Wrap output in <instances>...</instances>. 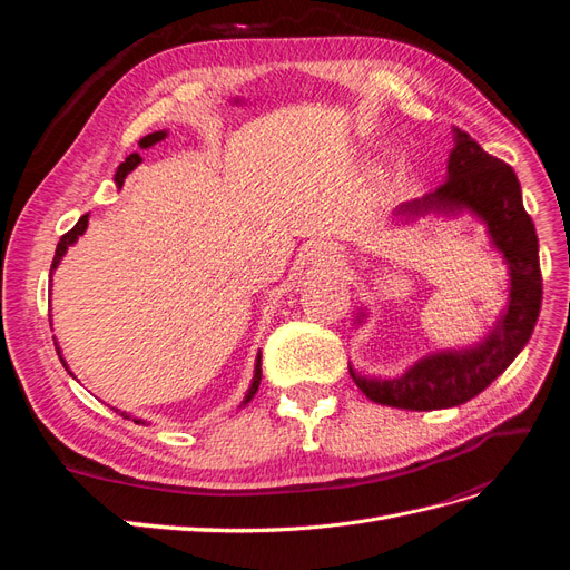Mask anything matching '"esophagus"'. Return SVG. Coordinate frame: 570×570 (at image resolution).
<instances>
[{"instance_id": "1", "label": "esophagus", "mask_w": 570, "mask_h": 570, "mask_svg": "<svg viewBox=\"0 0 570 570\" xmlns=\"http://www.w3.org/2000/svg\"><path fill=\"white\" fill-rule=\"evenodd\" d=\"M312 256H314V262L318 266L331 268V266H337L342 262V249L333 243H318V245H314Z\"/></svg>"}]
</instances>
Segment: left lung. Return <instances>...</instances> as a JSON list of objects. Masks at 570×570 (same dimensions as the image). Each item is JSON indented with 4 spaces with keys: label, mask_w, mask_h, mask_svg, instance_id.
<instances>
[{
    "label": "left lung",
    "mask_w": 570,
    "mask_h": 570,
    "mask_svg": "<svg viewBox=\"0 0 570 570\" xmlns=\"http://www.w3.org/2000/svg\"><path fill=\"white\" fill-rule=\"evenodd\" d=\"M473 214L485 223L492 247L509 266V299L492 331L471 347L440 350L411 364L402 375L371 377L350 366L358 390L371 402L406 411L450 409L473 400L528 344L542 304L540 247L532 218L523 209L521 183L513 168L482 149L469 132L454 128L446 183L435 193L396 206L394 216L413 223L428 214ZM366 312L361 308L356 323Z\"/></svg>",
    "instance_id": "obj_1"
}]
</instances>
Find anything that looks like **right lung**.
Listing matches in <instances>:
<instances>
[{
	"label": "right lung",
	"instance_id": "right-lung-1",
	"mask_svg": "<svg viewBox=\"0 0 570 570\" xmlns=\"http://www.w3.org/2000/svg\"><path fill=\"white\" fill-rule=\"evenodd\" d=\"M166 135H168V130H157V132H149V135H145L142 140L137 142V145H140V149H149V147H154V145H157V142L166 140ZM140 164H142V157H140V154H137V151L128 154L126 161L116 168V176H114V183H116V187H118V189L124 187V180H126V176L130 174V170H135V168L140 166ZM88 220H90V214L80 216V220L76 223V226H73L71 230H68V233H66V235L59 239V245H57V254H55V262H51V271H55V268L61 264V258H63V254L68 252V247L76 245V239H78V237H80L85 230H88ZM55 344H57V342H55ZM57 354H59V358H61L63 368L68 371V364H66V361H63V354H61V350H59V344H57ZM68 373H71V371H68ZM71 375H73V373H71ZM258 383H262V352L256 354V364H254V377H252V385H249V390H247V394H245V400H243V406H245L247 402H252V396H254V394H256V390H258ZM114 411H118V409H114ZM120 416H124V419H130L126 411H120ZM132 421H135V423H145L142 419H132Z\"/></svg>",
	"mask_w": 570,
	"mask_h": 570
}]
</instances>
